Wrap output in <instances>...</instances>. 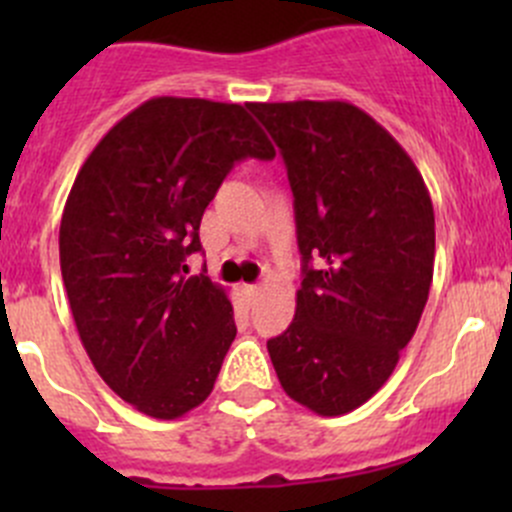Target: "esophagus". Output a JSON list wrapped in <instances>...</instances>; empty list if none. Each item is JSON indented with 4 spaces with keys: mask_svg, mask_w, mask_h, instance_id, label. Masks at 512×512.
<instances>
[{
    "mask_svg": "<svg viewBox=\"0 0 512 512\" xmlns=\"http://www.w3.org/2000/svg\"><path fill=\"white\" fill-rule=\"evenodd\" d=\"M242 294H245L247 302L255 304L257 297H260V287H257V285H245V287H242Z\"/></svg>",
    "mask_w": 512,
    "mask_h": 512,
    "instance_id": "1",
    "label": "esophagus"
}]
</instances>
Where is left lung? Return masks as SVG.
I'll use <instances>...</instances> for the list:
<instances>
[{
    "instance_id": "left-lung-1",
    "label": "left lung",
    "mask_w": 512,
    "mask_h": 512,
    "mask_svg": "<svg viewBox=\"0 0 512 512\" xmlns=\"http://www.w3.org/2000/svg\"><path fill=\"white\" fill-rule=\"evenodd\" d=\"M247 106L287 165L304 262L292 324L267 352L289 399L349 414L386 384L426 307L431 195L399 141L354 103Z\"/></svg>"
}]
</instances>
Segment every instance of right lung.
I'll return each mask as SVG.
<instances>
[{"label": "right lung", "instance_id": "right-lung-1", "mask_svg": "<svg viewBox=\"0 0 512 512\" xmlns=\"http://www.w3.org/2000/svg\"><path fill=\"white\" fill-rule=\"evenodd\" d=\"M242 158H275L245 106L156 96L98 141L66 198L59 260L81 344L111 391L160 421L208 399L237 334L225 289L188 277L185 257Z\"/></svg>", "mask_w": 512, "mask_h": 512}]
</instances>
